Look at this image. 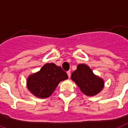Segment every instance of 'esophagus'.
Returning a JSON list of instances; mask_svg holds the SVG:
<instances>
[{"mask_svg":"<svg viewBox=\"0 0 128 128\" xmlns=\"http://www.w3.org/2000/svg\"><path fill=\"white\" fill-rule=\"evenodd\" d=\"M67 74L68 76V78H70V76H71V72H70V71H68L67 72Z\"/></svg>","mask_w":128,"mask_h":128,"instance_id":"obj_1","label":"esophagus"}]
</instances>
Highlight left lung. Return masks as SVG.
Segmentation results:
<instances>
[{"mask_svg": "<svg viewBox=\"0 0 128 128\" xmlns=\"http://www.w3.org/2000/svg\"><path fill=\"white\" fill-rule=\"evenodd\" d=\"M72 80L78 86L82 93L88 96H94L102 90L104 80L97 76L86 64H80L72 74Z\"/></svg>", "mask_w": 128, "mask_h": 128, "instance_id": "8db88e82", "label": "left lung"}]
</instances>
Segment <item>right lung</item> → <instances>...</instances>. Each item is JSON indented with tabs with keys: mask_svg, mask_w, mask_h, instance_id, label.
<instances>
[{
	"mask_svg": "<svg viewBox=\"0 0 128 128\" xmlns=\"http://www.w3.org/2000/svg\"><path fill=\"white\" fill-rule=\"evenodd\" d=\"M68 78L67 74L60 66L54 63H47L39 71L28 76L27 88L38 98H48L51 96L59 83Z\"/></svg>",
	"mask_w": 128,
	"mask_h": 128,
	"instance_id": "obj_1",
	"label": "right lung"
}]
</instances>
